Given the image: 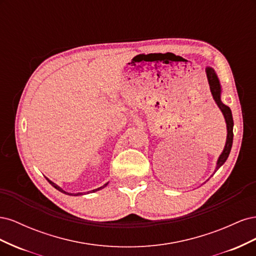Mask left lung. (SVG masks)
Wrapping results in <instances>:
<instances>
[{
    "label": "left lung",
    "instance_id": "8db88e82",
    "mask_svg": "<svg viewBox=\"0 0 256 256\" xmlns=\"http://www.w3.org/2000/svg\"><path fill=\"white\" fill-rule=\"evenodd\" d=\"M206 76H207V80L209 83V88H210L212 98L214 100V102L216 104V106H219V109L221 110V112L224 116V120H226V130H228L226 146H224V150L219 156L218 161H216V166L214 170V173H216V170L220 168V166H222L224 164V162L226 161V159L228 158V154L230 152L232 145H233V136H234V134H233L234 120H233V115H232V111L230 108L221 102L222 88H221L218 76H216V72L214 70V68L206 67Z\"/></svg>",
    "mask_w": 256,
    "mask_h": 256
}]
</instances>
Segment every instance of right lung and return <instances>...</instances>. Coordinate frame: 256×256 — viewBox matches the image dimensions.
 <instances>
[{
	"label": "right lung",
	"mask_w": 256,
	"mask_h": 256,
	"mask_svg": "<svg viewBox=\"0 0 256 256\" xmlns=\"http://www.w3.org/2000/svg\"><path fill=\"white\" fill-rule=\"evenodd\" d=\"M47 180L53 186V187L54 188H56V190H58V191H60L62 193H65V194H68V196H83V193L82 192H79V193H76V194H74V193H68V192H66L65 190H63V189H62L60 187V186H58L56 184H54L53 182H51L50 180H48V178H47ZM106 186H108V182L106 184H104V186H102V187H99V188H97V189H94V190H92V191H90V192H88V193H92V192H96V191H98V190H102V189H104V187H106ZM84 194H85V193H84Z\"/></svg>",
	"instance_id": "add662e5"
}]
</instances>
